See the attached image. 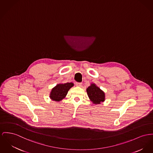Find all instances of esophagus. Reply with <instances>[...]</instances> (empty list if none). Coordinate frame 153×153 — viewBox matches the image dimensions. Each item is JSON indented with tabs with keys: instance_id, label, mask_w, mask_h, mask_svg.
<instances>
[{
	"instance_id": "esophagus-1",
	"label": "esophagus",
	"mask_w": 153,
	"mask_h": 153,
	"mask_svg": "<svg viewBox=\"0 0 153 153\" xmlns=\"http://www.w3.org/2000/svg\"><path fill=\"white\" fill-rule=\"evenodd\" d=\"M76 86H79V87H81L82 86V83H79V82H76L75 83Z\"/></svg>"
}]
</instances>
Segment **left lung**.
Listing matches in <instances>:
<instances>
[{"mask_svg":"<svg viewBox=\"0 0 153 153\" xmlns=\"http://www.w3.org/2000/svg\"><path fill=\"white\" fill-rule=\"evenodd\" d=\"M86 92L90 100L94 104H99L105 100V93L94 83H91L86 89Z\"/></svg>","mask_w":153,"mask_h":153,"instance_id":"8db88e82","label":"left lung"}]
</instances>
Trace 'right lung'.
<instances>
[{
    "mask_svg": "<svg viewBox=\"0 0 153 153\" xmlns=\"http://www.w3.org/2000/svg\"><path fill=\"white\" fill-rule=\"evenodd\" d=\"M74 84L72 82L60 83L57 84L52 88L50 93V99L53 101L59 102L63 100L67 96L68 91L74 86Z\"/></svg>",
    "mask_w": 153,
    "mask_h": 153,
    "instance_id": "1",
    "label": "right lung"
}]
</instances>
